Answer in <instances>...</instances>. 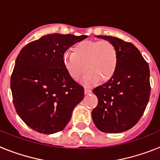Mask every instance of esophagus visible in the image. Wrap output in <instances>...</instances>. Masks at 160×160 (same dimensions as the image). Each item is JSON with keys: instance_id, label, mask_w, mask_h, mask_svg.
<instances>
[{"instance_id": "obj_1", "label": "esophagus", "mask_w": 160, "mask_h": 160, "mask_svg": "<svg viewBox=\"0 0 160 160\" xmlns=\"http://www.w3.org/2000/svg\"><path fill=\"white\" fill-rule=\"evenodd\" d=\"M84 92H85V94H90V93H91V90H90L89 88H85Z\"/></svg>"}]
</instances>
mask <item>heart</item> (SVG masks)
<instances>
[{"instance_id":"obj_1","label":"heart","mask_w":160,"mask_h":160,"mask_svg":"<svg viewBox=\"0 0 160 160\" xmlns=\"http://www.w3.org/2000/svg\"><path fill=\"white\" fill-rule=\"evenodd\" d=\"M73 53L63 55V64L72 79L78 80L86 72L82 82L91 85L107 82L114 76L118 66V52L108 41H82L73 48ZM87 69H85V67Z\"/></svg>"}]
</instances>
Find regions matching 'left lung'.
<instances>
[{
    "label": "left lung",
    "instance_id": "8db88e82",
    "mask_svg": "<svg viewBox=\"0 0 160 160\" xmlns=\"http://www.w3.org/2000/svg\"><path fill=\"white\" fill-rule=\"evenodd\" d=\"M115 46L118 66L112 78L93 90L98 102L92 111L94 123L106 133L133 128L143 114L151 94L149 66L131 42L111 36H97Z\"/></svg>",
    "mask_w": 160,
    "mask_h": 160
}]
</instances>
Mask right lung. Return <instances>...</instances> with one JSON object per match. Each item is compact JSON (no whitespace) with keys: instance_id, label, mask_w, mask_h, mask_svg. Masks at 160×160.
Segmentation results:
<instances>
[{"instance_id":"add662e5","label":"right lung","mask_w":160,"mask_h":160,"mask_svg":"<svg viewBox=\"0 0 160 160\" xmlns=\"http://www.w3.org/2000/svg\"><path fill=\"white\" fill-rule=\"evenodd\" d=\"M86 35L52 33L29 42L20 51L10 80L13 105L19 117L43 134L62 131L84 88L70 78L63 55Z\"/></svg>"}]
</instances>
